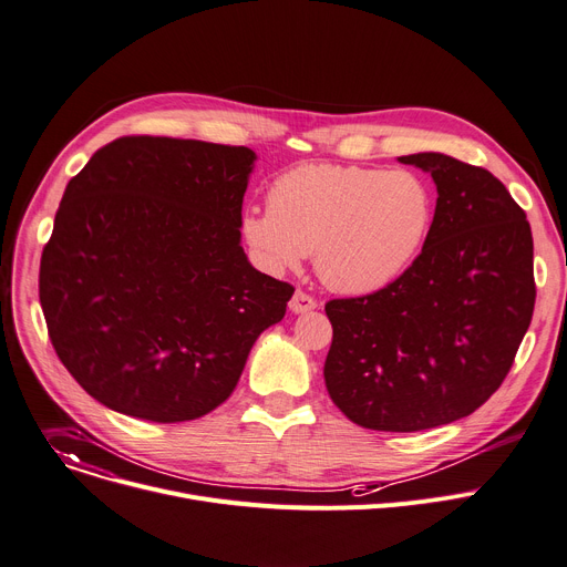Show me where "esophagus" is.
<instances>
[{"label": "esophagus", "mask_w": 567, "mask_h": 567, "mask_svg": "<svg viewBox=\"0 0 567 567\" xmlns=\"http://www.w3.org/2000/svg\"><path fill=\"white\" fill-rule=\"evenodd\" d=\"M317 306H319V303H317V298H315V296H310L308 291H300V289H298V291L291 296V300H289V310H291L293 315L312 312Z\"/></svg>", "instance_id": "obj_1"}]
</instances>
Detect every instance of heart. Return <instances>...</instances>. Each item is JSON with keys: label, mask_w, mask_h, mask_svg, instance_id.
I'll use <instances>...</instances> for the list:
<instances>
[{"label": "heart", "mask_w": 567, "mask_h": 567, "mask_svg": "<svg viewBox=\"0 0 567 567\" xmlns=\"http://www.w3.org/2000/svg\"><path fill=\"white\" fill-rule=\"evenodd\" d=\"M433 220L429 184L410 171L306 164L274 179L269 209L241 230L269 269H296L317 250L334 291L369 293L394 282L420 255Z\"/></svg>", "instance_id": "obj_1"}]
</instances>
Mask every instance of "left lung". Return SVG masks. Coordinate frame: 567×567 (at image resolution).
Here are the masks:
<instances>
[{
    "label": "left lung",
    "instance_id": "left-lung-1",
    "mask_svg": "<svg viewBox=\"0 0 567 567\" xmlns=\"http://www.w3.org/2000/svg\"><path fill=\"white\" fill-rule=\"evenodd\" d=\"M437 205L422 252L390 285L332 298L323 364L332 403L371 431L412 433L467 417L508 375L536 306L534 237L489 171L420 153Z\"/></svg>",
    "mask_w": 567,
    "mask_h": 567
}]
</instances>
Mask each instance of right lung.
<instances>
[{
	"instance_id": "obj_1",
	"label": "right lung",
	"mask_w": 567,
	"mask_h": 567,
	"mask_svg": "<svg viewBox=\"0 0 567 567\" xmlns=\"http://www.w3.org/2000/svg\"><path fill=\"white\" fill-rule=\"evenodd\" d=\"M252 162L244 145L121 136L68 182L38 296L59 360L102 405L198 420L285 317L293 287L239 244Z\"/></svg>"
}]
</instances>
